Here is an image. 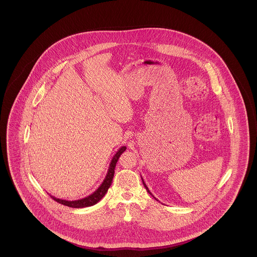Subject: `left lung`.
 Wrapping results in <instances>:
<instances>
[{"label": "left lung", "instance_id": "left-lung-1", "mask_svg": "<svg viewBox=\"0 0 257 257\" xmlns=\"http://www.w3.org/2000/svg\"><path fill=\"white\" fill-rule=\"evenodd\" d=\"M142 179H143V177H142ZM143 183H144V185H145V187H146V189H147V192H148V194H149V195H150V196H153V197H154V196H153V195H152V194H151V193H150V191H149V190H148V188H147V184L145 183V181H144V179H143ZM154 198H155V197H154ZM155 199H156V200H158V199H157V198H155Z\"/></svg>", "mask_w": 257, "mask_h": 257}]
</instances>
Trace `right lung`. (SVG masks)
I'll return each instance as SVG.
<instances>
[{
	"label": "right lung",
	"mask_w": 257,
	"mask_h": 257,
	"mask_svg": "<svg viewBox=\"0 0 257 257\" xmlns=\"http://www.w3.org/2000/svg\"><path fill=\"white\" fill-rule=\"evenodd\" d=\"M126 150V147H120L118 149V151L114 154V156L112 157V159L110 161V167L108 170V173L104 179V181L99 186L97 190L91 194L90 196H86L85 198L82 199H78V200H72V201H68V200H64V199H60L57 198L55 196H50L54 200H56L57 202L61 203L62 205L68 206V207L72 208H84L88 207V206H92L94 204H96L99 200L102 199V197L106 195V193L108 192L109 188H110V184L112 182V178H113V174H114V168L115 165L118 161L119 156L122 154L123 152Z\"/></svg>",
	"instance_id": "1"
}]
</instances>
